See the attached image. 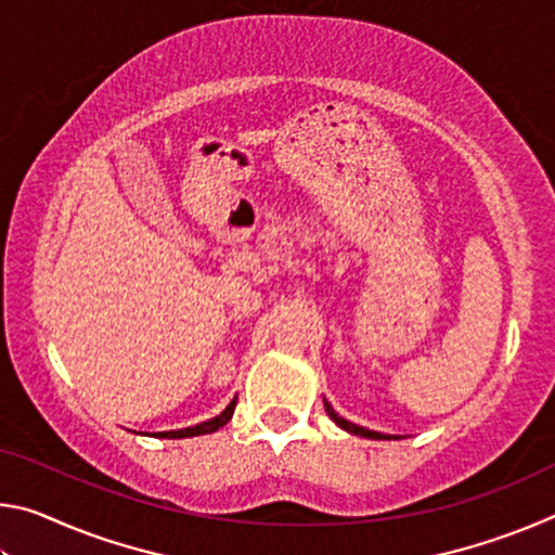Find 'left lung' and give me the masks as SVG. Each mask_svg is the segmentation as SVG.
<instances>
[{
    "mask_svg": "<svg viewBox=\"0 0 555 555\" xmlns=\"http://www.w3.org/2000/svg\"><path fill=\"white\" fill-rule=\"evenodd\" d=\"M325 411H327V416H331L337 426L345 428V430H350V434H354V436H364V438H374V440H389V438H391V436L377 434V430H370V428H362V426H354V424H350V421H345L343 416H337L335 409H333L331 403H327V401H325Z\"/></svg>",
    "mask_w": 555,
    "mask_h": 555,
    "instance_id": "obj_1",
    "label": "left lung"
}]
</instances>
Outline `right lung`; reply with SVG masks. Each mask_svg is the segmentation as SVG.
Listing matches in <instances>:
<instances>
[{
	"mask_svg": "<svg viewBox=\"0 0 555 555\" xmlns=\"http://www.w3.org/2000/svg\"><path fill=\"white\" fill-rule=\"evenodd\" d=\"M234 406H237V399L230 401V406L224 409V411L220 413V416H215V418H210V421H203V424L193 426V428H181V430H164V434H156V436H158V438H191V436L212 434V430H218V428H222L224 424H228V421L232 418V413H234Z\"/></svg>",
	"mask_w": 555,
	"mask_h": 555,
	"instance_id": "add662e5",
	"label": "right lung"
}]
</instances>
